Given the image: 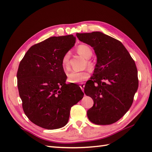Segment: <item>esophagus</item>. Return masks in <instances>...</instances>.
<instances>
[{
	"instance_id": "34e87169",
	"label": "esophagus",
	"mask_w": 152,
	"mask_h": 152,
	"mask_svg": "<svg viewBox=\"0 0 152 152\" xmlns=\"http://www.w3.org/2000/svg\"><path fill=\"white\" fill-rule=\"evenodd\" d=\"M84 86H85V85L84 84V83H82V84H81V85L80 86V88H81V89H82V91H84Z\"/></svg>"
}]
</instances>
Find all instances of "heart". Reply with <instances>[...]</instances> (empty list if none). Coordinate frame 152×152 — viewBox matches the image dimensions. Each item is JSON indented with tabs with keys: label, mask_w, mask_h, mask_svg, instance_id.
Masks as SVG:
<instances>
[{
	"label": "heart",
	"mask_w": 152,
	"mask_h": 152,
	"mask_svg": "<svg viewBox=\"0 0 152 152\" xmlns=\"http://www.w3.org/2000/svg\"><path fill=\"white\" fill-rule=\"evenodd\" d=\"M77 51L80 56H83L85 59H89L92 55L93 51L92 49L86 44H80L77 48ZM69 59H70V53L66 52L63 55L61 58V66L64 70H67L69 68ZM87 65L89 68V70L93 71L95 68V64L93 61L88 60L87 61ZM67 80L70 83H82L86 80L89 77V73L87 70L83 72H72L69 73L67 75Z\"/></svg>",
	"instance_id": "heart-1"
}]
</instances>
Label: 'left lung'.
Masks as SVG:
<instances>
[{
	"mask_svg": "<svg viewBox=\"0 0 152 152\" xmlns=\"http://www.w3.org/2000/svg\"><path fill=\"white\" fill-rule=\"evenodd\" d=\"M93 47L97 56L93 75L84 93L93 99L87 110L89 121L97 125L118 121L130 108L138 87L134 61L120 41L100 31L76 34Z\"/></svg>",
	"mask_w": 152,
	"mask_h": 152,
	"instance_id": "left-lung-1",
	"label": "left lung"
}]
</instances>
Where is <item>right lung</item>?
<instances>
[{
    "instance_id": "right-lung-1",
    "label": "right lung",
    "mask_w": 152,
    "mask_h": 152,
    "mask_svg": "<svg viewBox=\"0 0 152 152\" xmlns=\"http://www.w3.org/2000/svg\"><path fill=\"white\" fill-rule=\"evenodd\" d=\"M73 35L52 37L28 50L17 72L23 111L35 125L56 129L68 123L72 106L84 96L77 84H66L61 58L75 43Z\"/></svg>"
}]
</instances>
